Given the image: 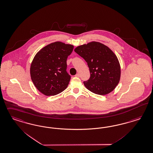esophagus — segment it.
Returning <instances> with one entry per match:
<instances>
[{
  "label": "esophagus",
  "mask_w": 153,
  "mask_h": 153,
  "mask_svg": "<svg viewBox=\"0 0 153 153\" xmlns=\"http://www.w3.org/2000/svg\"><path fill=\"white\" fill-rule=\"evenodd\" d=\"M75 76H76V77H79V76H80V75H79V74H78H78H76V75H75Z\"/></svg>",
  "instance_id": "esophagus-1"
}]
</instances>
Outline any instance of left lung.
<instances>
[{"label": "left lung", "instance_id": "obj_1", "mask_svg": "<svg viewBox=\"0 0 153 153\" xmlns=\"http://www.w3.org/2000/svg\"><path fill=\"white\" fill-rule=\"evenodd\" d=\"M74 51L85 59L89 68L90 77L83 82L88 90L104 95L116 88L120 79V65L108 47L94 41L76 47Z\"/></svg>", "mask_w": 153, "mask_h": 153}]
</instances>
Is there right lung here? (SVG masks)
I'll use <instances>...</instances> for the list:
<instances>
[{
    "mask_svg": "<svg viewBox=\"0 0 153 153\" xmlns=\"http://www.w3.org/2000/svg\"><path fill=\"white\" fill-rule=\"evenodd\" d=\"M74 46L55 42L43 48L31 63V79L37 89L46 96H53L65 90L71 76L66 61Z\"/></svg>",
    "mask_w": 153,
    "mask_h": 153,
    "instance_id": "right-lung-1",
    "label": "right lung"
}]
</instances>
